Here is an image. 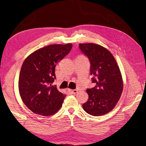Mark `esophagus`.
Returning <instances> with one entry per match:
<instances>
[{
    "mask_svg": "<svg viewBox=\"0 0 146 146\" xmlns=\"http://www.w3.org/2000/svg\"><path fill=\"white\" fill-rule=\"evenodd\" d=\"M71 93H72L73 94H76L78 93V90H71Z\"/></svg>",
    "mask_w": 146,
    "mask_h": 146,
    "instance_id": "esophagus-1",
    "label": "esophagus"
}]
</instances>
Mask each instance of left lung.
I'll return each mask as SVG.
<instances>
[{
    "mask_svg": "<svg viewBox=\"0 0 146 146\" xmlns=\"http://www.w3.org/2000/svg\"><path fill=\"white\" fill-rule=\"evenodd\" d=\"M82 53L90 63L92 82L95 86L88 88V99L82 105L86 113L100 116L109 112L120 99L123 90L120 71L115 59L103 46L94 43L79 44Z\"/></svg>",
    "mask_w": 146,
    "mask_h": 146,
    "instance_id": "obj_1",
    "label": "left lung"
}]
</instances>
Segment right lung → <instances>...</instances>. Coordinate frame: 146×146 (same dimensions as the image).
I'll return each instance as SVG.
<instances>
[{
	"label": "right lung",
	"instance_id": "right-lung-1",
	"mask_svg": "<svg viewBox=\"0 0 146 146\" xmlns=\"http://www.w3.org/2000/svg\"><path fill=\"white\" fill-rule=\"evenodd\" d=\"M72 44H52L33 52L22 65L19 90L24 104L33 112L49 116L61 107L66 95L52 85L55 67L70 52Z\"/></svg>",
	"mask_w": 146,
	"mask_h": 146
}]
</instances>
